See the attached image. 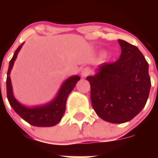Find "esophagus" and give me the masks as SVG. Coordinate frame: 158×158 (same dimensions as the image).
Returning <instances> with one entry per match:
<instances>
[{"label": "esophagus", "mask_w": 158, "mask_h": 158, "mask_svg": "<svg viewBox=\"0 0 158 158\" xmlns=\"http://www.w3.org/2000/svg\"><path fill=\"white\" fill-rule=\"evenodd\" d=\"M91 73H92L91 69L89 68V67H85V68H84V69H82L81 76L83 77H88L89 75L91 74Z\"/></svg>", "instance_id": "1"}]
</instances>
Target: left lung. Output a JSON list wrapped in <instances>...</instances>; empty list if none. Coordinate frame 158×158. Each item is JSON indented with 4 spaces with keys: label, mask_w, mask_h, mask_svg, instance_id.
<instances>
[{
    "label": "left lung",
    "mask_w": 158,
    "mask_h": 158,
    "mask_svg": "<svg viewBox=\"0 0 158 158\" xmlns=\"http://www.w3.org/2000/svg\"><path fill=\"white\" fill-rule=\"evenodd\" d=\"M120 57L113 63H104L90 83L92 106L99 117L112 123L131 120L145 107L151 81L149 65L139 48L118 40Z\"/></svg>",
    "instance_id": "1"
}]
</instances>
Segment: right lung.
<instances>
[{
    "label": "right lung",
    "instance_id": "obj_1",
    "mask_svg": "<svg viewBox=\"0 0 158 158\" xmlns=\"http://www.w3.org/2000/svg\"><path fill=\"white\" fill-rule=\"evenodd\" d=\"M23 44L19 46L14 53V55L9 62L7 73L6 89L7 97L11 107L23 120L35 127H53L60 122L65 111V103L67 97L74 88L77 82L80 80L79 76H73L67 79L59 90L58 96L51 103L41 107H27L20 104L15 99L12 94V83L10 79V72L13 66L14 62L17 54L21 49Z\"/></svg>",
    "mask_w": 158,
    "mask_h": 158
}]
</instances>
